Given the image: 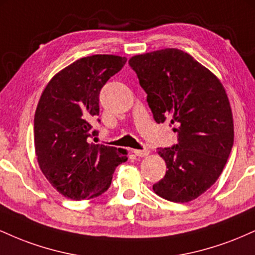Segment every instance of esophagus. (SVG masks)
<instances>
[{
    "label": "esophagus",
    "mask_w": 255,
    "mask_h": 255,
    "mask_svg": "<svg viewBox=\"0 0 255 255\" xmlns=\"http://www.w3.org/2000/svg\"><path fill=\"white\" fill-rule=\"evenodd\" d=\"M133 153L137 157H146L150 154V151L147 148H144V150H133Z\"/></svg>",
    "instance_id": "34e87169"
}]
</instances>
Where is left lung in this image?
I'll use <instances>...</instances> for the list:
<instances>
[{"instance_id":"8db88e82","label":"left lung","mask_w":255,"mask_h":255,"mask_svg":"<svg viewBox=\"0 0 255 255\" xmlns=\"http://www.w3.org/2000/svg\"><path fill=\"white\" fill-rule=\"evenodd\" d=\"M157 124L169 121L178 142L158 148L165 176L153 184L160 198L188 203L204 194L223 171L234 144L229 98L221 80L191 55L175 48L128 61Z\"/></svg>"}]
</instances>
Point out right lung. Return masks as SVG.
<instances>
[{"instance_id": "1", "label": "right lung", "mask_w": 255, "mask_h": 255, "mask_svg": "<svg viewBox=\"0 0 255 255\" xmlns=\"http://www.w3.org/2000/svg\"><path fill=\"white\" fill-rule=\"evenodd\" d=\"M127 58L92 55L77 60L49 81L34 114V150L40 170L72 200L99 197L110 187L127 151L90 144L91 122L99 115V92ZM99 121V120H98Z\"/></svg>"}]
</instances>
